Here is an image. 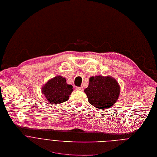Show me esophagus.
I'll return each mask as SVG.
<instances>
[{
  "label": "esophagus",
  "instance_id": "1",
  "mask_svg": "<svg viewBox=\"0 0 157 157\" xmlns=\"http://www.w3.org/2000/svg\"><path fill=\"white\" fill-rule=\"evenodd\" d=\"M76 90H78V91H83V88L82 86H80V87L77 86L76 87Z\"/></svg>",
  "mask_w": 157,
  "mask_h": 157
}]
</instances>
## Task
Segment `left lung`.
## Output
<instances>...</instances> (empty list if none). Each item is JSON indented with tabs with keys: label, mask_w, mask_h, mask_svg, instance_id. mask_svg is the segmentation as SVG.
I'll use <instances>...</instances> for the list:
<instances>
[{
	"label": "left lung",
	"mask_w": 157,
	"mask_h": 157,
	"mask_svg": "<svg viewBox=\"0 0 157 157\" xmlns=\"http://www.w3.org/2000/svg\"><path fill=\"white\" fill-rule=\"evenodd\" d=\"M84 91L91 105L98 109H106L117 100L120 88L115 79L98 75L90 78L88 86Z\"/></svg>",
	"instance_id": "left-lung-1"
}]
</instances>
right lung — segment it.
I'll return each instance as SVG.
<instances>
[{"label":"right lung","instance_id":"add662e5","mask_svg":"<svg viewBox=\"0 0 157 157\" xmlns=\"http://www.w3.org/2000/svg\"><path fill=\"white\" fill-rule=\"evenodd\" d=\"M73 86L66 83L62 76H57L48 81L43 86L42 92L51 104H59L69 100Z\"/></svg>","mask_w":157,"mask_h":157}]
</instances>
